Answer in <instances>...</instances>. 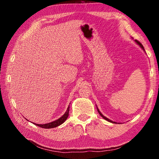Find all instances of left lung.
Wrapping results in <instances>:
<instances>
[{
    "instance_id": "8db88e82",
    "label": "left lung",
    "mask_w": 159,
    "mask_h": 159,
    "mask_svg": "<svg viewBox=\"0 0 159 159\" xmlns=\"http://www.w3.org/2000/svg\"><path fill=\"white\" fill-rule=\"evenodd\" d=\"M135 42L137 43H138L139 45V46H140L142 48V49H143L144 50V47H143V45H142V43H141L140 42H139L138 41H137V40H135ZM98 112H99V114H100V116H101L102 117V118H104V119H105V120H108V121H109V122H111V123H113V121H111V120H109V119H108V118H107V117H105V116H104L103 115H102V114H101V112L100 111H99V109H98ZM114 123H115V122H114Z\"/></svg>"
}]
</instances>
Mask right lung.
Listing matches in <instances>:
<instances>
[{
  "label": "right lung",
  "instance_id": "right-lung-1",
  "mask_svg": "<svg viewBox=\"0 0 159 159\" xmlns=\"http://www.w3.org/2000/svg\"><path fill=\"white\" fill-rule=\"evenodd\" d=\"M69 106L68 107V108H67L66 111L65 112V114H64L62 116L61 118H59V119L55 120V121H52L51 123H46V124H36V125L39 126V127L43 128H55L57 127V126H59L61 124H62V123L65 121L66 120V118H68L69 116Z\"/></svg>",
  "mask_w": 159,
  "mask_h": 159
}]
</instances>
